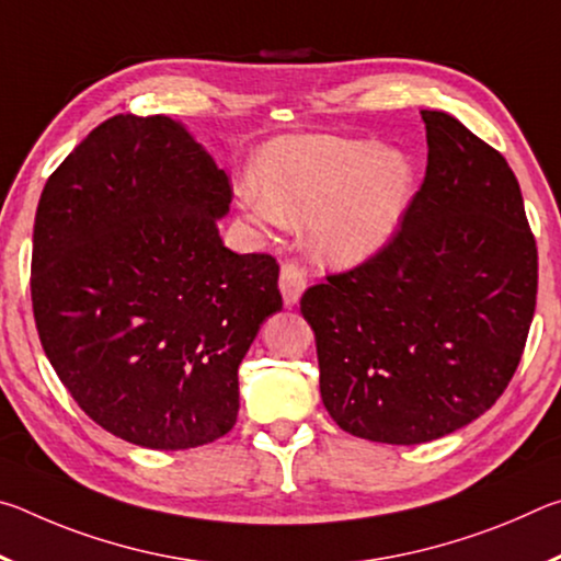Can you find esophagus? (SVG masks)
<instances>
[{"label": "esophagus", "mask_w": 561, "mask_h": 561, "mask_svg": "<svg viewBox=\"0 0 561 561\" xmlns=\"http://www.w3.org/2000/svg\"><path fill=\"white\" fill-rule=\"evenodd\" d=\"M279 289H282V299L284 307H294L299 301V297L307 289V277L297 262H284L282 272H279Z\"/></svg>", "instance_id": "obj_1"}]
</instances>
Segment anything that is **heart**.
Here are the masks:
<instances>
[{"label":"heart","instance_id":"b5f03b06","mask_svg":"<svg viewBox=\"0 0 561 561\" xmlns=\"http://www.w3.org/2000/svg\"><path fill=\"white\" fill-rule=\"evenodd\" d=\"M415 165L398 148L336 136L272 140L254 160L240 213L254 227L307 222L314 257L348 270L374 260L401 230L415 197Z\"/></svg>","mask_w":561,"mask_h":561}]
</instances>
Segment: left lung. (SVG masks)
I'll use <instances>...</instances> for the list:
<instances>
[{
  "label": "left lung",
  "mask_w": 561,
  "mask_h": 561,
  "mask_svg": "<svg viewBox=\"0 0 561 561\" xmlns=\"http://www.w3.org/2000/svg\"><path fill=\"white\" fill-rule=\"evenodd\" d=\"M421 116L428 168L401 230L301 297L329 415L388 445L443 438L492 408L537 304V244L507 160L448 113Z\"/></svg>",
  "instance_id": "8db88e82"
}]
</instances>
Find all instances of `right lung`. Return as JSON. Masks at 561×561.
<instances>
[{
  "mask_svg": "<svg viewBox=\"0 0 561 561\" xmlns=\"http://www.w3.org/2000/svg\"><path fill=\"white\" fill-rule=\"evenodd\" d=\"M225 170L168 116H113L46 180L32 304L46 358L91 421L185 450L232 431L240 368L282 309L279 264L227 250Z\"/></svg>",
  "mask_w": 561,
  "mask_h": 561,
  "instance_id": "right-lung-1",
  "label": "right lung"
}]
</instances>
